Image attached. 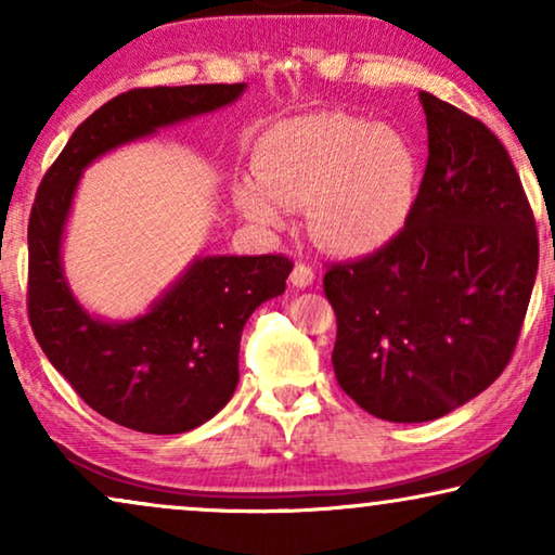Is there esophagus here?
<instances>
[{"instance_id": "34e87169", "label": "esophagus", "mask_w": 555, "mask_h": 555, "mask_svg": "<svg viewBox=\"0 0 555 555\" xmlns=\"http://www.w3.org/2000/svg\"><path fill=\"white\" fill-rule=\"evenodd\" d=\"M291 283H293L295 287H300V291H302V287H310V285L315 283V272L310 270L308 264L298 262V264H295V268H293V272H291Z\"/></svg>"}]
</instances>
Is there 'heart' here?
Wrapping results in <instances>:
<instances>
[{
  "mask_svg": "<svg viewBox=\"0 0 555 555\" xmlns=\"http://www.w3.org/2000/svg\"><path fill=\"white\" fill-rule=\"evenodd\" d=\"M420 151L397 128L344 111L280 120L255 143V177L234 181L240 215L264 230L310 204V232L336 255L389 247L416 209Z\"/></svg>",
  "mask_w": 555,
  "mask_h": 555,
  "instance_id": "b5f03b06",
  "label": "heart"
}]
</instances>
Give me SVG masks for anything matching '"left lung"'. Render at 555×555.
Segmentation results:
<instances>
[{
  "mask_svg": "<svg viewBox=\"0 0 555 555\" xmlns=\"http://www.w3.org/2000/svg\"><path fill=\"white\" fill-rule=\"evenodd\" d=\"M429 158L406 230L325 272L333 371L386 422H431L482 393L511 361L538 272L518 171L480 120L422 93Z\"/></svg>",
  "mask_w": 555,
  "mask_h": 555,
  "instance_id": "left-lung-1",
  "label": "left lung"
}]
</instances>
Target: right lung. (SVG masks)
<instances>
[{
    "instance_id": "add662e5",
    "label": "right lung",
    "mask_w": 555,
    "mask_h": 555,
    "mask_svg": "<svg viewBox=\"0 0 555 555\" xmlns=\"http://www.w3.org/2000/svg\"><path fill=\"white\" fill-rule=\"evenodd\" d=\"M234 86L141 88L82 120L44 173L27 227V310L37 344L80 399L105 420L146 435L209 422L240 382V338L264 300L285 293L283 255H196L146 313L111 321L82 306L63 268V242L82 171L162 128L232 105Z\"/></svg>"
}]
</instances>
